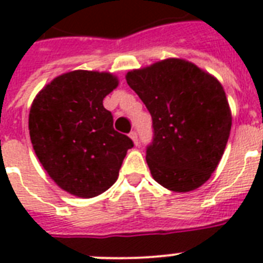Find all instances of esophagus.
I'll use <instances>...</instances> for the list:
<instances>
[{"mask_svg":"<svg viewBox=\"0 0 263 263\" xmlns=\"http://www.w3.org/2000/svg\"><path fill=\"white\" fill-rule=\"evenodd\" d=\"M129 136H131V139L134 140V143H135L136 146H138V143H139V139H138V132H136V131H131Z\"/></svg>","mask_w":263,"mask_h":263,"instance_id":"obj_1","label":"esophagus"}]
</instances>
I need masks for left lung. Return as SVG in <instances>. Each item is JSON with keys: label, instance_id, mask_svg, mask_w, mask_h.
I'll list each match as a JSON object with an SVG mask.
<instances>
[{"label": "left lung", "instance_id": "8db88e82", "mask_svg": "<svg viewBox=\"0 0 263 263\" xmlns=\"http://www.w3.org/2000/svg\"><path fill=\"white\" fill-rule=\"evenodd\" d=\"M153 119L146 161L153 179L171 191L206 183L228 142L232 117L225 91L212 75L179 59L127 73Z\"/></svg>", "mask_w": 263, "mask_h": 263}]
</instances>
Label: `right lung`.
<instances>
[{
    "instance_id": "obj_1",
    "label": "right lung",
    "mask_w": 263,
    "mask_h": 263,
    "mask_svg": "<svg viewBox=\"0 0 263 263\" xmlns=\"http://www.w3.org/2000/svg\"><path fill=\"white\" fill-rule=\"evenodd\" d=\"M117 84V78L105 72H68L32 102L28 128L35 154L55 184L72 195L92 198L110 188L134 147L103 107V98Z\"/></svg>"
}]
</instances>
